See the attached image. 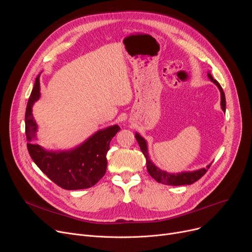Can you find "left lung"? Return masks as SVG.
<instances>
[{
  "label": "left lung",
  "instance_id": "1",
  "mask_svg": "<svg viewBox=\"0 0 252 252\" xmlns=\"http://www.w3.org/2000/svg\"><path fill=\"white\" fill-rule=\"evenodd\" d=\"M208 78L213 82L220 90V107L223 111H226V97H224V93L220 87V85L214 79L213 75L210 73L207 74ZM139 146L141 148V151L143 152L144 156L146 157V164H147V170L149 175L158 183H161L164 185H170V186H182V185H191L193 183H195L196 181L199 180L202 176L205 175V173L207 171V168H209V165H207V168H200L197 170H193V171H182V173L179 174H169L166 173L164 170H161L159 167H157L149 158L148 155V148H147V143L145 141L144 138H142L138 133H136L135 135Z\"/></svg>",
  "mask_w": 252,
  "mask_h": 252
}]
</instances>
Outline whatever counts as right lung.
Wrapping results in <instances>:
<instances>
[{
	"instance_id": "1",
	"label": "right lung",
	"mask_w": 252,
	"mask_h": 252,
	"mask_svg": "<svg viewBox=\"0 0 252 252\" xmlns=\"http://www.w3.org/2000/svg\"><path fill=\"white\" fill-rule=\"evenodd\" d=\"M39 96L37 75L25 111V135L32 160L52 182L65 190H81L94 186L106 173V154L110 141L121 127L115 125L100 129L71 150L47 151L33 142L36 139L37 125L32 116V106Z\"/></svg>"
}]
</instances>
